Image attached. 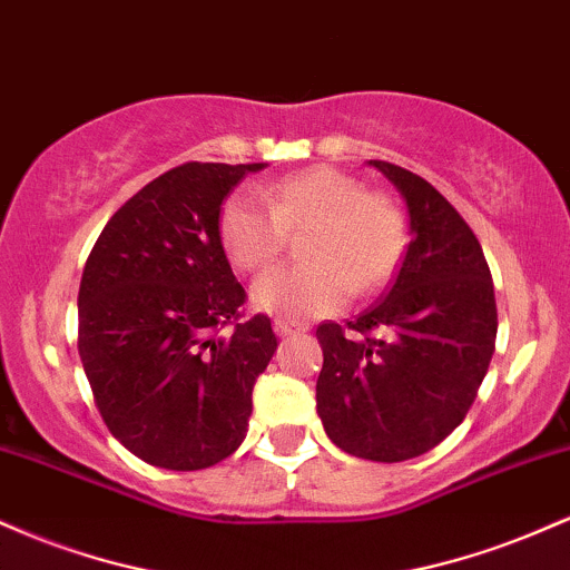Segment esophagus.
Returning <instances> with one entry per match:
<instances>
[{"label":"esophagus","instance_id":"esophagus-1","mask_svg":"<svg viewBox=\"0 0 570 570\" xmlns=\"http://www.w3.org/2000/svg\"><path fill=\"white\" fill-rule=\"evenodd\" d=\"M273 330H276L278 337H289V335H294V332H305L307 326L294 324V322H289V318H276V322H273Z\"/></svg>","mask_w":570,"mask_h":570}]
</instances>
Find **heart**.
Returning a JSON list of instances; mask_svg holds the SVG:
<instances>
[{"label":"heart","mask_w":570,"mask_h":570,"mask_svg":"<svg viewBox=\"0 0 570 570\" xmlns=\"http://www.w3.org/2000/svg\"><path fill=\"white\" fill-rule=\"evenodd\" d=\"M254 193H233L219 214V238L240 271H259L284 252L286 230H303L307 263L281 265L252 284L259 311L286 318L322 316L351 292L367 294L394 276L404 219L381 193L351 174L313 166Z\"/></svg>","instance_id":"b5f03b06"}]
</instances>
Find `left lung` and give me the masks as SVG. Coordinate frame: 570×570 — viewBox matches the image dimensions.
Here are the masks:
<instances>
[{
	"mask_svg": "<svg viewBox=\"0 0 570 570\" xmlns=\"http://www.w3.org/2000/svg\"><path fill=\"white\" fill-rule=\"evenodd\" d=\"M402 193L410 246L381 303L348 332L316 330V410L345 453L396 463L436 448L466 417L499 332L490 267L472 227L417 174L370 160Z\"/></svg>",
	"mask_w": 570,
	"mask_h": 570,
	"instance_id": "8db88e82",
	"label": "left lung"
}]
</instances>
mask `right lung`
Instances as JSON below:
<instances>
[{"mask_svg": "<svg viewBox=\"0 0 570 570\" xmlns=\"http://www.w3.org/2000/svg\"><path fill=\"white\" fill-rule=\"evenodd\" d=\"M267 163H185L115 212L85 263L77 316L96 407L122 448L195 472L246 436L252 391L278 340L238 318L246 292L219 238L222 200Z\"/></svg>", "mask_w": 570, "mask_h": 570, "instance_id": "add662e5", "label": "right lung"}]
</instances>
